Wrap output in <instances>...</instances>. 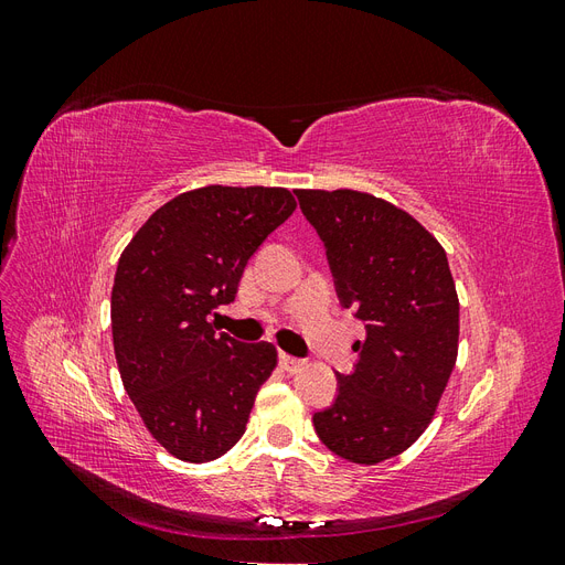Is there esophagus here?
<instances>
[{"mask_svg": "<svg viewBox=\"0 0 565 565\" xmlns=\"http://www.w3.org/2000/svg\"><path fill=\"white\" fill-rule=\"evenodd\" d=\"M280 367L285 370V372H289V374H295V372H299L303 365H306V361H301V358H295V355H289V353H280Z\"/></svg>", "mask_w": 565, "mask_h": 565, "instance_id": "1", "label": "esophagus"}]
</instances>
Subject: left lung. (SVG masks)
Masks as SVG:
<instances>
[{"label": "left lung", "instance_id": "left-lung-1", "mask_svg": "<svg viewBox=\"0 0 565 565\" xmlns=\"http://www.w3.org/2000/svg\"><path fill=\"white\" fill-rule=\"evenodd\" d=\"M328 249L337 295L365 322L353 374L313 415L320 440L353 465L405 452L431 424L459 349V299L446 249L419 221L351 188L295 191Z\"/></svg>", "mask_w": 565, "mask_h": 565}]
</instances>
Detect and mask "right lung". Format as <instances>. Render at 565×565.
<instances>
[{"mask_svg":"<svg viewBox=\"0 0 565 565\" xmlns=\"http://www.w3.org/2000/svg\"><path fill=\"white\" fill-rule=\"evenodd\" d=\"M297 210L287 188L204 185L152 212L117 262L113 347L150 436L177 459L226 455L278 365L268 341L216 332L249 256Z\"/></svg>","mask_w":565,"mask_h":565,"instance_id":"obj_1","label":"right lung"}]
</instances>
